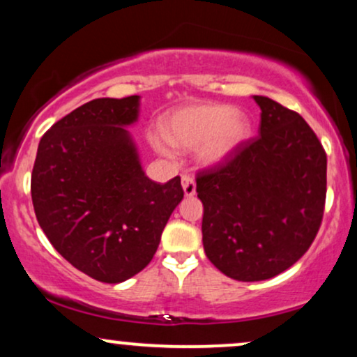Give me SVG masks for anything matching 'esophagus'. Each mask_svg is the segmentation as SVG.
I'll return each instance as SVG.
<instances>
[{
	"mask_svg": "<svg viewBox=\"0 0 357 357\" xmlns=\"http://www.w3.org/2000/svg\"><path fill=\"white\" fill-rule=\"evenodd\" d=\"M181 181H183L184 195H186V196H192V195H195V192H196V183H195V179H192L190 174H183Z\"/></svg>",
	"mask_w": 357,
	"mask_h": 357,
	"instance_id": "esophagus-1",
	"label": "esophagus"
}]
</instances>
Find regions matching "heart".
I'll list each match as a JSON object with an SVG mask.
<instances>
[{
	"instance_id": "obj_1",
	"label": "heart",
	"mask_w": 357,
	"mask_h": 357,
	"mask_svg": "<svg viewBox=\"0 0 357 357\" xmlns=\"http://www.w3.org/2000/svg\"><path fill=\"white\" fill-rule=\"evenodd\" d=\"M250 132L248 117L225 104L188 105L171 114L165 122L167 141L184 149L198 147V158L204 165H218L230 158ZM151 141L161 154L173 155L165 139L153 136Z\"/></svg>"
}]
</instances>
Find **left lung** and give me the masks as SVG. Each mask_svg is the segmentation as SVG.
<instances>
[{
	"instance_id": "left-lung-1",
	"label": "left lung",
	"mask_w": 357,
	"mask_h": 357,
	"mask_svg": "<svg viewBox=\"0 0 357 357\" xmlns=\"http://www.w3.org/2000/svg\"><path fill=\"white\" fill-rule=\"evenodd\" d=\"M258 136L198 171L203 247L225 275L267 280L292 267L322 223L327 155L310 126L264 96Z\"/></svg>"
}]
</instances>
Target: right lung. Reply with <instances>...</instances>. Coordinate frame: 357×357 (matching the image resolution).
<instances>
[{"instance_id": "add662e5", "label": "right lung", "mask_w": 357, "mask_h": 357, "mask_svg": "<svg viewBox=\"0 0 357 357\" xmlns=\"http://www.w3.org/2000/svg\"><path fill=\"white\" fill-rule=\"evenodd\" d=\"M137 114V96L80 105L43 134L31 173L36 220L53 248L105 284L153 260L184 196L179 176L161 184L142 171L124 127Z\"/></svg>"}]
</instances>
